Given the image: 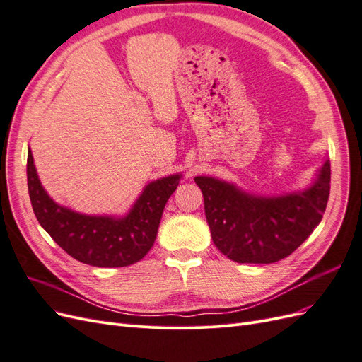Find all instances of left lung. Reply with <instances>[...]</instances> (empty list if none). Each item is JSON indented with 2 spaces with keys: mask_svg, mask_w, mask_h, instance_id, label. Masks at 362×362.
<instances>
[{
  "mask_svg": "<svg viewBox=\"0 0 362 362\" xmlns=\"http://www.w3.org/2000/svg\"><path fill=\"white\" fill-rule=\"evenodd\" d=\"M216 247L235 262L270 264L288 257L320 223L331 190V163L325 160L308 189L257 196L235 184L196 177Z\"/></svg>",
  "mask_w": 362,
  "mask_h": 362,
  "instance_id": "obj_1",
  "label": "left lung"
}]
</instances>
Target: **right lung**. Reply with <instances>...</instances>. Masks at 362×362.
I'll list each match as a JSON object with an SVG mask.
<instances>
[{"mask_svg":"<svg viewBox=\"0 0 362 362\" xmlns=\"http://www.w3.org/2000/svg\"><path fill=\"white\" fill-rule=\"evenodd\" d=\"M180 180L181 173H175L149 182L125 216H87L49 198L28 148V193L40 226L66 254L95 267L131 266L148 254L157 238L164 206Z\"/></svg>","mask_w":362,"mask_h":362,"instance_id":"right-lung-1","label":"right lung"}]
</instances>
